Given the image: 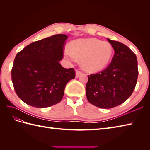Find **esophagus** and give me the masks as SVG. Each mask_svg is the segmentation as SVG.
I'll use <instances>...</instances> for the list:
<instances>
[{
	"mask_svg": "<svg viewBox=\"0 0 150 150\" xmlns=\"http://www.w3.org/2000/svg\"><path fill=\"white\" fill-rule=\"evenodd\" d=\"M82 74H83V72H81L79 69H77L76 71V78H78V77H79Z\"/></svg>",
	"mask_w": 150,
	"mask_h": 150,
	"instance_id": "obj_1",
	"label": "esophagus"
}]
</instances>
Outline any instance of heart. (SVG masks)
<instances>
[{"mask_svg": "<svg viewBox=\"0 0 150 150\" xmlns=\"http://www.w3.org/2000/svg\"><path fill=\"white\" fill-rule=\"evenodd\" d=\"M70 49L65 50L66 56L72 61L81 59V64L85 71L94 72L101 71L110 62L112 47L108 42L95 38L75 40Z\"/></svg>", "mask_w": 150, "mask_h": 150, "instance_id": "b5f03b06", "label": "heart"}]
</instances>
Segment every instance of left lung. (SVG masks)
Instances as JSON below:
<instances>
[{
	"label": "left lung",
	"instance_id": "1",
	"mask_svg": "<svg viewBox=\"0 0 150 150\" xmlns=\"http://www.w3.org/2000/svg\"><path fill=\"white\" fill-rule=\"evenodd\" d=\"M115 54L105 69L88 76L86 94L94 106L110 109L119 106L132 94L138 76L135 54L126 45L108 39Z\"/></svg>",
	"mask_w": 150,
	"mask_h": 150
}]
</instances>
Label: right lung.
I'll return each instance as SVG.
<instances>
[{
	"instance_id": "obj_1",
	"label": "right lung",
	"mask_w": 150,
	"mask_h": 150,
	"mask_svg": "<svg viewBox=\"0 0 150 150\" xmlns=\"http://www.w3.org/2000/svg\"><path fill=\"white\" fill-rule=\"evenodd\" d=\"M65 34H56L30 44L17 54L11 71L15 91L21 100L36 108L59 103L66 84L75 78L73 68L66 69L63 58Z\"/></svg>"
}]
</instances>
